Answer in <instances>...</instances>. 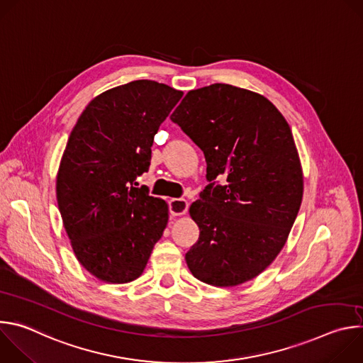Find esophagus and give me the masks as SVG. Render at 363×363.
Wrapping results in <instances>:
<instances>
[{
  "mask_svg": "<svg viewBox=\"0 0 363 363\" xmlns=\"http://www.w3.org/2000/svg\"><path fill=\"white\" fill-rule=\"evenodd\" d=\"M188 211V201L184 198H172L169 199V213L174 217L184 216Z\"/></svg>",
  "mask_w": 363,
  "mask_h": 363,
  "instance_id": "obj_1",
  "label": "esophagus"
}]
</instances>
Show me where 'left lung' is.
<instances>
[{"label":"left lung","mask_w":363,"mask_h":363,"mask_svg":"<svg viewBox=\"0 0 363 363\" xmlns=\"http://www.w3.org/2000/svg\"><path fill=\"white\" fill-rule=\"evenodd\" d=\"M206 161L189 214L199 238L185 254L198 280L218 287L264 272L300 210L303 174L289 123L264 96L216 83L191 90L171 115ZM228 177V185L213 181Z\"/></svg>","instance_id":"1"}]
</instances>
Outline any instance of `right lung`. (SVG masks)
<instances>
[{
    "label": "right lung",
    "mask_w": 363,
    "mask_h": 363,
    "mask_svg": "<svg viewBox=\"0 0 363 363\" xmlns=\"http://www.w3.org/2000/svg\"><path fill=\"white\" fill-rule=\"evenodd\" d=\"M182 91L135 80L94 97L73 128L57 174V203L80 264L99 280L129 283L146 267L168 205L133 186Z\"/></svg>",
    "instance_id": "obj_1"
}]
</instances>
